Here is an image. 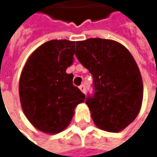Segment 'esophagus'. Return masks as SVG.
I'll list each match as a JSON object with an SVG mask.
<instances>
[{"mask_svg": "<svg viewBox=\"0 0 157 157\" xmlns=\"http://www.w3.org/2000/svg\"><path fill=\"white\" fill-rule=\"evenodd\" d=\"M79 88H80V90H81L83 93H85V94H86V86H85L84 85L80 86H79Z\"/></svg>", "mask_w": 157, "mask_h": 157, "instance_id": "esophagus-1", "label": "esophagus"}]
</instances>
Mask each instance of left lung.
Listing matches in <instances>:
<instances>
[{
  "mask_svg": "<svg viewBox=\"0 0 157 157\" xmlns=\"http://www.w3.org/2000/svg\"><path fill=\"white\" fill-rule=\"evenodd\" d=\"M76 58L93 76L95 94L87 104L95 125L108 132L125 129L139 114L143 84L130 52L113 40L76 42Z\"/></svg>",
  "mask_w": 157,
  "mask_h": 157,
  "instance_id": "8db88e82",
  "label": "left lung"
}]
</instances>
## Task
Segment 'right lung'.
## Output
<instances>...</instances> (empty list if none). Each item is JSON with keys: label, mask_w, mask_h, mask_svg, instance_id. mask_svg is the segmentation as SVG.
<instances>
[{"label": "right lung", "mask_w": 157, "mask_h": 157, "mask_svg": "<svg viewBox=\"0 0 157 157\" xmlns=\"http://www.w3.org/2000/svg\"><path fill=\"white\" fill-rule=\"evenodd\" d=\"M75 42L51 40L34 50L26 61L19 79V98L30 124L46 134L64 130L75 107L86 96L72 84L66 70L73 63Z\"/></svg>", "instance_id": "right-lung-1"}]
</instances>
